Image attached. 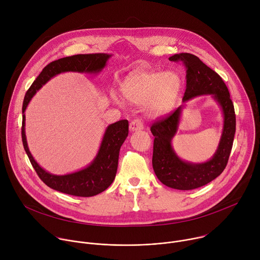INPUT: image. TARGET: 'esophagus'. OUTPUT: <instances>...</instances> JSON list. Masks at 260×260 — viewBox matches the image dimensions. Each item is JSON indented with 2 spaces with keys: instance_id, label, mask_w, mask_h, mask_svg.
I'll list each match as a JSON object with an SVG mask.
<instances>
[{
  "instance_id": "esophagus-1",
  "label": "esophagus",
  "mask_w": 260,
  "mask_h": 260,
  "mask_svg": "<svg viewBox=\"0 0 260 260\" xmlns=\"http://www.w3.org/2000/svg\"><path fill=\"white\" fill-rule=\"evenodd\" d=\"M144 128V123L142 122L141 119L137 118V119H134L131 123H129V129L132 132H136V131H140V129H143Z\"/></svg>"
}]
</instances>
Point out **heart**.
I'll use <instances>...</instances> for the list:
<instances>
[{"instance_id": "heart-1", "label": "heart", "mask_w": 260, "mask_h": 260, "mask_svg": "<svg viewBox=\"0 0 260 260\" xmlns=\"http://www.w3.org/2000/svg\"><path fill=\"white\" fill-rule=\"evenodd\" d=\"M181 87L175 73L141 72L129 77L121 87L124 98L135 105H147L152 115L160 116L170 112L176 103ZM113 100L117 98L113 95Z\"/></svg>"}]
</instances>
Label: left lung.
Masks as SVG:
<instances>
[{"mask_svg": "<svg viewBox=\"0 0 260 260\" xmlns=\"http://www.w3.org/2000/svg\"><path fill=\"white\" fill-rule=\"evenodd\" d=\"M171 61H182L186 68V90L183 102L203 94H212L223 113V131L213 157L202 164L184 161L172 147V139L177 133L183 106L151 125L154 136L152 166L158 180L166 186L191 190L210 183L225 169L233 148L236 133V114L230 91L218 74L205 64L198 56L179 53L169 57Z\"/></svg>", "mask_w": 260, "mask_h": 260, "instance_id": "left-lung-1", "label": "left lung"}]
</instances>
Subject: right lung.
Returning <instances> with one entry per match:
<instances>
[{
  "mask_svg": "<svg viewBox=\"0 0 260 260\" xmlns=\"http://www.w3.org/2000/svg\"><path fill=\"white\" fill-rule=\"evenodd\" d=\"M110 57L111 54L107 53H92L72 55L54 60L42 70L24 95L21 127L23 148L39 178L48 187L59 192L88 198L103 192L112 184L117 172L120 147L128 135V121L126 119L119 120L107 127L99 152L88 167L75 173L57 176L43 170L30 154L25 137L24 111L34 94L57 74L63 72L99 73Z\"/></svg>",
  "mask_w": 260,
  "mask_h": 260,
  "instance_id": "add662e5",
  "label": "right lung"
}]
</instances>
